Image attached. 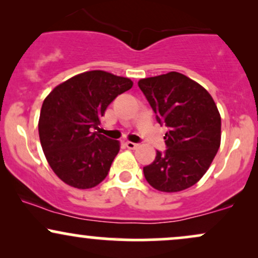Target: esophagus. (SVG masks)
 Here are the masks:
<instances>
[{
  "label": "esophagus",
  "instance_id": "esophagus-1",
  "mask_svg": "<svg viewBox=\"0 0 258 258\" xmlns=\"http://www.w3.org/2000/svg\"><path fill=\"white\" fill-rule=\"evenodd\" d=\"M126 147L128 148V149H137L138 148V144L137 143H133V142H126Z\"/></svg>",
  "mask_w": 258,
  "mask_h": 258
}]
</instances>
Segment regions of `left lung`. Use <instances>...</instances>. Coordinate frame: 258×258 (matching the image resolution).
<instances>
[{
    "mask_svg": "<svg viewBox=\"0 0 258 258\" xmlns=\"http://www.w3.org/2000/svg\"><path fill=\"white\" fill-rule=\"evenodd\" d=\"M138 86L165 123L166 152L143 167L144 177L156 190L176 193L201 179L221 146V115L203 86L180 73L141 79Z\"/></svg>",
    "mask_w": 258,
    "mask_h": 258,
    "instance_id": "left-lung-1",
    "label": "left lung"
}]
</instances>
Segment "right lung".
<instances>
[{"label":"right lung","mask_w":258,"mask_h":258,"mask_svg":"<svg viewBox=\"0 0 258 258\" xmlns=\"http://www.w3.org/2000/svg\"><path fill=\"white\" fill-rule=\"evenodd\" d=\"M130 79L92 70L61 82L43 100L38 135L49 166L68 185L90 189L108 176L120 142L98 130L108 105L131 90Z\"/></svg>","instance_id":"add662e5"}]
</instances>
